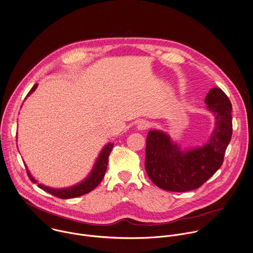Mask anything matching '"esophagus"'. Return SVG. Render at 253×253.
Here are the masks:
<instances>
[{
  "instance_id": "34e87169",
  "label": "esophagus",
  "mask_w": 253,
  "mask_h": 253,
  "mask_svg": "<svg viewBox=\"0 0 253 253\" xmlns=\"http://www.w3.org/2000/svg\"><path fill=\"white\" fill-rule=\"evenodd\" d=\"M149 127H150V123L148 121H146V120H140L138 122V124H137V128L139 130H146Z\"/></svg>"
}]
</instances>
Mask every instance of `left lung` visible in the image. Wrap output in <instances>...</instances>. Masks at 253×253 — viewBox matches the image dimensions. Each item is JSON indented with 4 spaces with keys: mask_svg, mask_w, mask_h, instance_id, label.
<instances>
[{
    "mask_svg": "<svg viewBox=\"0 0 253 253\" xmlns=\"http://www.w3.org/2000/svg\"><path fill=\"white\" fill-rule=\"evenodd\" d=\"M205 102L216 117V125L203 147L182 151L166 133H148L145 169L158 187L172 192L194 190L222 167L233 134L232 103L220 87H213Z\"/></svg>",
    "mask_w": 253,
    "mask_h": 253,
    "instance_id": "obj_1",
    "label": "left lung"
}]
</instances>
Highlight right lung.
Wrapping results in <instances>:
<instances>
[{"mask_svg":"<svg viewBox=\"0 0 253 253\" xmlns=\"http://www.w3.org/2000/svg\"><path fill=\"white\" fill-rule=\"evenodd\" d=\"M36 86H37V84L32 86V88L29 90V92L27 93L26 96H28L30 93H32L35 90ZM113 146H114V144L109 143L102 149L101 153L99 154V156L95 162V165H94L90 174L81 183H79L75 186L69 187V188H65V189L50 188V187L44 186L42 184H38V187L56 197H58V198H61V199L75 198V197H79V196L84 195V194L92 191L101 182L102 178L104 177V174H105V171L107 169V164H108V157L113 149ZM25 168H26V172H27L29 179L35 183L36 180L29 173L26 166H25Z\"/></svg>","mask_w":253,"mask_h":253,"instance_id":"obj_1","label":"right lung"}]
</instances>
